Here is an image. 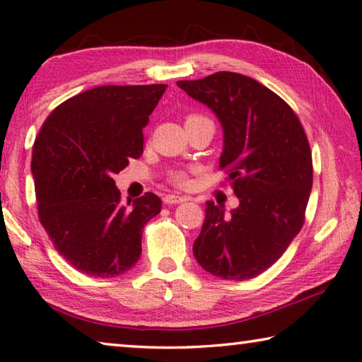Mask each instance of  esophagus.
Segmentation results:
<instances>
[{
  "label": "esophagus",
  "instance_id": "esophagus-1",
  "mask_svg": "<svg viewBox=\"0 0 362 362\" xmlns=\"http://www.w3.org/2000/svg\"><path fill=\"white\" fill-rule=\"evenodd\" d=\"M183 202H188L187 197H179V194H165L164 203L165 204H179Z\"/></svg>",
  "mask_w": 362,
  "mask_h": 362
}]
</instances>
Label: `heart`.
Masks as SVG:
<instances>
[{"label": "heart", "instance_id": "1", "mask_svg": "<svg viewBox=\"0 0 362 362\" xmlns=\"http://www.w3.org/2000/svg\"><path fill=\"white\" fill-rule=\"evenodd\" d=\"M202 119H206V117L197 116V114H192V116L187 117L185 124H187V122H193V120H202ZM170 180L174 182L175 185L185 187L187 183H188V175H187V172H183V170H175V172H172V174H170Z\"/></svg>", "mask_w": 362, "mask_h": 362}]
</instances>
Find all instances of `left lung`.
<instances>
[{
	"instance_id": "left-lung-1",
	"label": "left lung",
	"mask_w": 362,
	"mask_h": 362,
	"mask_svg": "<svg viewBox=\"0 0 362 362\" xmlns=\"http://www.w3.org/2000/svg\"><path fill=\"white\" fill-rule=\"evenodd\" d=\"M177 85L221 120L219 164L240 199L230 214L222 204L206 203L193 255L216 277L253 279L285 253L305 223L313 188L305 129L279 95L242 74L216 72Z\"/></svg>"
}]
</instances>
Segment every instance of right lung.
<instances>
[{
	"label": "right lung",
	"mask_w": 362,
	"mask_h": 362,
	"mask_svg": "<svg viewBox=\"0 0 362 362\" xmlns=\"http://www.w3.org/2000/svg\"><path fill=\"white\" fill-rule=\"evenodd\" d=\"M168 85H105L57 106L33 143L38 217L64 259L90 277H116L141 255L143 228L160 211L145 193L120 203L112 175L143 153V127Z\"/></svg>",
	"instance_id": "1"
}]
</instances>
